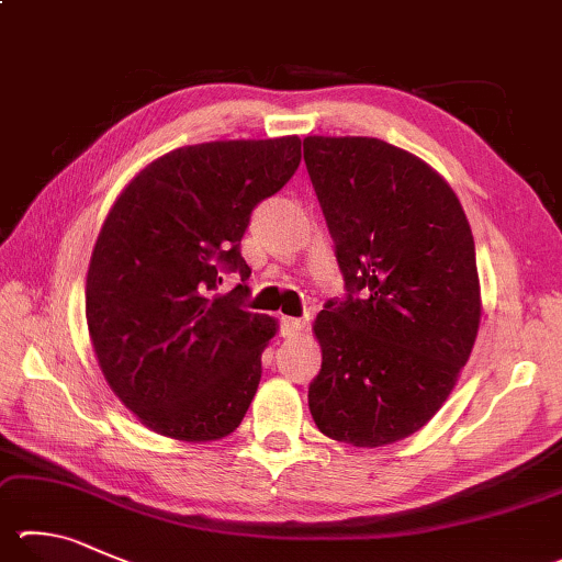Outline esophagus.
Returning a JSON list of instances; mask_svg holds the SVG:
<instances>
[{
    "label": "esophagus",
    "instance_id": "obj_1",
    "mask_svg": "<svg viewBox=\"0 0 562 562\" xmlns=\"http://www.w3.org/2000/svg\"><path fill=\"white\" fill-rule=\"evenodd\" d=\"M280 331H282V336H300L304 331V322L294 319V316H282Z\"/></svg>",
    "mask_w": 562,
    "mask_h": 562
}]
</instances>
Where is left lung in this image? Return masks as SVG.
<instances>
[{
	"mask_svg": "<svg viewBox=\"0 0 562 562\" xmlns=\"http://www.w3.org/2000/svg\"><path fill=\"white\" fill-rule=\"evenodd\" d=\"M346 300L316 314L319 432L383 447L432 420L472 356L482 290L474 236L442 175L375 137H304Z\"/></svg>",
	"mask_w": 562,
	"mask_h": 562,
	"instance_id": "8db88e82",
	"label": "left lung"
}]
</instances>
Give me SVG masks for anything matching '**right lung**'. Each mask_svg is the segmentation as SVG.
Here are the masks:
<instances>
[{
  "instance_id": "right-lung-1",
  "label": "right lung",
  "mask_w": 562,
  "mask_h": 562,
  "mask_svg": "<svg viewBox=\"0 0 562 562\" xmlns=\"http://www.w3.org/2000/svg\"><path fill=\"white\" fill-rule=\"evenodd\" d=\"M297 135L167 151L132 179L100 228L86 280L100 371L151 432L211 442L246 417L278 319L248 312L240 238L262 199L292 179Z\"/></svg>"
}]
</instances>
